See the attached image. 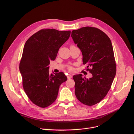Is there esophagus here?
<instances>
[{"label":"esophagus","instance_id":"34e87169","mask_svg":"<svg viewBox=\"0 0 134 134\" xmlns=\"http://www.w3.org/2000/svg\"><path fill=\"white\" fill-rule=\"evenodd\" d=\"M67 77L68 79H70L72 78V75H68L67 76Z\"/></svg>","mask_w":134,"mask_h":134}]
</instances>
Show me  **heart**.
<instances>
[{"label": "heart", "mask_w": 134, "mask_h": 134, "mask_svg": "<svg viewBox=\"0 0 134 134\" xmlns=\"http://www.w3.org/2000/svg\"><path fill=\"white\" fill-rule=\"evenodd\" d=\"M71 69H72V68H69V70H71Z\"/></svg>", "instance_id": "b5f03b06"}]
</instances>
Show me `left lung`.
I'll use <instances>...</instances> for the list:
<instances>
[{"label":"left lung","mask_w":134,"mask_h":134,"mask_svg":"<svg viewBox=\"0 0 134 134\" xmlns=\"http://www.w3.org/2000/svg\"><path fill=\"white\" fill-rule=\"evenodd\" d=\"M83 55V64L92 74L89 79L75 75V93L83 104L92 106L100 102L111 88L116 73V65L111 41L99 29L83 27L73 30L71 35Z\"/></svg>","instance_id":"obj_1"}]
</instances>
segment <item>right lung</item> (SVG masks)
Wrapping results in <instances>:
<instances>
[{
	"instance_id": "1",
	"label": "right lung",
	"mask_w": 134,
	"mask_h": 134,
	"mask_svg": "<svg viewBox=\"0 0 134 134\" xmlns=\"http://www.w3.org/2000/svg\"><path fill=\"white\" fill-rule=\"evenodd\" d=\"M70 31L42 29L26 41L20 63L24 90L35 105L46 108L56 100L60 85L67 81L63 72L50 74V60H54Z\"/></svg>"
}]
</instances>
